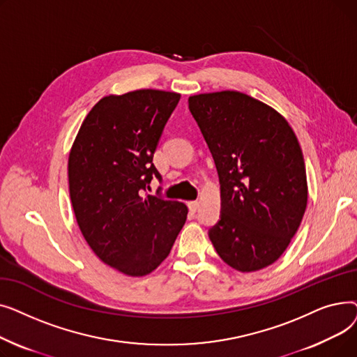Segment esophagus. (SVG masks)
Here are the masks:
<instances>
[{
    "label": "esophagus",
    "instance_id": "obj_1",
    "mask_svg": "<svg viewBox=\"0 0 357 357\" xmlns=\"http://www.w3.org/2000/svg\"><path fill=\"white\" fill-rule=\"evenodd\" d=\"M188 207H190V210H191L192 213H197L198 208H199V202H198V201H190V202H188Z\"/></svg>",
    "mask_w": 357,
    "mask_h": 357
}]
</instances>
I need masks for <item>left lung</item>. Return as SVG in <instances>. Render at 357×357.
<instances>
[{
    "label": "left lung",
    "mask_w": 357,
    "mask_h": 357,
    "mask_svg": "<svg viewBox=\"0 0 357 357\" xmlns=\"http://www.w3.org/2000/svg\"><path fill=\"white\" fill-rule=\"evenodd\" d=\"M221 183V218L210 230L233 269H264L282 256L308 201L301 146L287 119L238 91L188 98Z\"/></svg>",
    "instance_id": "8db88e82"
}]
</instances>
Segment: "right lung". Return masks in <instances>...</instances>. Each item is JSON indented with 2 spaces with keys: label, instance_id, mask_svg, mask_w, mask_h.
<instances>
[{
  "label": "right lung",
  "instance_id": "obj_1",
  "mask_svg": "<svg viewBox=\"0 0 357 357\" xmlns=\"http://www.w3.org/2000/svg\"><path fill=\"white\" fill-rule=\"evenodd\" d=\"M181 93L136 89L101 98L69 152V195L79 230L104 264L128 276L153 272L167 257L188 207L143 195L163 127Z\"/></svg>",
  "mask_w": 357,
  "mask_h": 357
}]
</instances>
